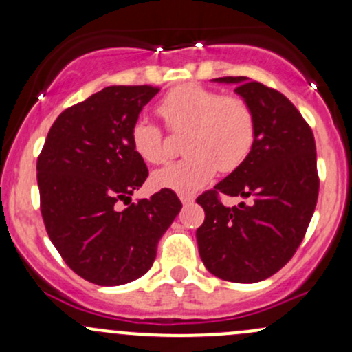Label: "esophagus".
I'll return each instance as SVG.
<instances>
[{
  "label": "esophagus",
  "instance_id": "esophagus-1",
  "mask_svg": "<svg viewBox=\"0 0 352 352\" xmlns=\"http://www.w3.org/2000/svg\"><path fill=\"white\" fill-rule=\"evenodd\" d=\"M180 201H182L184 206H190V204H194L196 197L190 196V194H180Z\"/></svg>",
  "mask_w": 352,
  "mask_h": 352
}]
</instances>
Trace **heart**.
<instances>
[{"label": "heart", "mask_w": 352, "mask_h": 352, "mask_svg": "<svg viewBox=\"0 0 352 352\" xmlns=\"http://www.w3.org/2000/svg\"><path fill=\"white\" fill-rule=\"evenodd\" d=\"M158 113L172 133L187 131L186 158L153 173V184L162 189L196 192L218 170L239 168L254 148L257 122L243 98L225 97L216 90L187 83L162 98ZM131 144L146 163L156 165L168 156L162 129L146 117H140L131 127Z\"/></svg>", "instance_id": "1"}]
</instances>
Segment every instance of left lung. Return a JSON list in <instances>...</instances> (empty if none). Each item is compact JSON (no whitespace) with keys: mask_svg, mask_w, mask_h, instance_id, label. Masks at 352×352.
<instances>
[{"mask_svg":"<svg viewBox=\"0 0 352 352\" xmlns=\"http://www.w3.org/2000/svg\"><path fill=\"white\" fill-rule=\"evenodd\" d=\"M212 81L235 87L254 110L257 134L242 165L197 197L206 214L196 232L199 255L216 278L258 283L287 264L314 216L318 197L314 133L278 90L247 76ZM218 192L248 202L228 208L219 202Z\"/></svg>","mask_w":352,"mask_h":352,"instance_id":"1","label":"left lung"}]
</instances>
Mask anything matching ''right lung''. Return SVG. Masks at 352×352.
I'll return each instance as SVG.
<instances>
[{"instance_id": "right-lung-1", "label": "right lung", "mask_w": 352, "mask_h": 352, "mask_svg": "<svg viewBox=\"0 0 352 352\" xmlns=\"http://www.w3.org/2000/svg\"><path fill=\"white\" fill-rule=\"evenodd\" d=\"M156 94L150 85L97 91L56 119L37 160L49 239L94 285L119 286L146 274L158 240L182 208L170 189L131 202L148 177L131 144V127ZM119 200L130 206L117 210Z\"/></svg>"}]
</instances>
